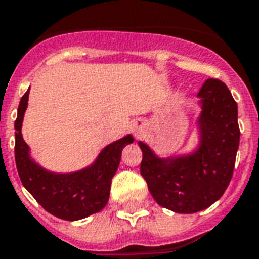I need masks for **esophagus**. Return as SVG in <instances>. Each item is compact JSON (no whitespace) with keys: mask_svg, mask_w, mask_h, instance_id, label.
<instances>
[{"mask_svg":"<svg viewBox=\"0 0 259 259\" xmlns=\"http://www.w3.org/2000/svg\"><path fill=\"white\" fill-rule=\"evenodd\" d=\"M133 130H134V133L137 134V136H140V134L145 130V122L136 121L133 123Z\"/></svg>","mask_w":259,"mask_h":259,"instance_id":"obj_1","label":"esophagus"}]
</instances>
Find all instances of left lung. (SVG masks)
I'll use <instances>...</instances> for the list:
<instances>
[{"instance_id": "1", "label": "left lung", "mask_w": 259, "mask_h": 259, "mask_svg": "<svg viewBox=\"0 0 259 259\" xmlns=\"http://www.w3.org/2000/svg\"><path fill=\"white\" fill-rule=\"evenodd\" d=\"M199 142L192 152L160 157L145 142L141 175L157 204L193 213L219 200L233 177L239 146L238 106L225 83L207 79L197 93Z\"/></svg>"}]
</instances>
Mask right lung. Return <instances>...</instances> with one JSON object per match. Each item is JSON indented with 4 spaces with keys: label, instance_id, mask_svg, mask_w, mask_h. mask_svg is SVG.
<instances>
[{
    "label": "right lung",
    "instance_id": "1",
    "mask_svg": "<svg viewBox=\"0 0 259 259\" xmlns=\"http://www.w3.org/2000/svg\"><path fill=\"white\" fill-rule=\"evenodd\" d=\"M29 90L22 95L14 122V157L26 191L47 212L64 221H79L99 212L109 201L111 179L121 162L122 149L134 141L132 134L105 146L95 161L80 170L56 173L44 169L30 156L21 134Z\"/></svg>",
    "mask_w": 259,
    "mask_h": 259
}]
</instances>
